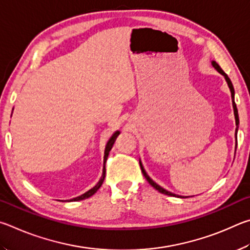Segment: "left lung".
<instances>
[{"label": "left lung", "mask_w": 250, "mask_h": 250, "mask_svg": "<svg viewBox=\"0 0 250 250\" xmlns=\"http://www.w3.org/2000/svg\"><path fill=\"white\" fill-rule=\"evenodd\" d=\"M212 65L214 68H215L218 72H220L221 74H223V76H224V78H225V80H226V82H227V84H229V90H230V93H231V101H233V108H234V115H235V121H236V126H237V127H236V130H235V137H236V139H237V130H238V125H239V118H238V111H237V107H236V103H235V100H234V95H235V91H234V86H233V83H231V81H230V79L229 78V76H227V74L223 71L222 70V68L220 67V65H218L215 61H212ZM236 145H237V144H236ZM139 165H141V169H142V172H143V174L144 176H145V178H146V180L150 183V186H152L155 188L156 190H158L160 193H163V194H166V195H170V196H179V198H182V196H180V195H177V194H174V193H171V192H169V191H167V190H165L164 188H161L160 186H158L157 185L156 182H154L151 180V179L149 178V176H148V174L146 173V171H145V169H144V167H143V164H142V161L139 160Z\"/></svg>", "instance_id": "1"}]
</instances>
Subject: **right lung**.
<instances>
[{"label": "right lung", "mask_w": 250, "mask_h": 250, "mask_svg": "<svg viewBox=\"0 0 250 250\" xmlns=\"http://www.w3.org/2000/svg\"><path fill=\"white\" fill-rule=\"evenodd\" d=\"M118 135H120V132H115L113 134V136L109 138V141L107 142V144H106V146H105V151H104V167H103V173H102V177H101V179H100V181L98 182V185H96L95 187H93L92 188L91 190H89L87 192H85V193H83L82 195H80V196H77V198H74V199H72V200H70V201H81V200H84V199H87V198H90V196H92L93 195L96 191H98L99 189H100V187L102 186V183H103V181H104V178H105V163H106V159H107V157H108V152L111 151V149H112V147H113V145H114V143H115V141H116V138H117V136Z\"/></svg>", "instance_id": "1"}]
</instances>
